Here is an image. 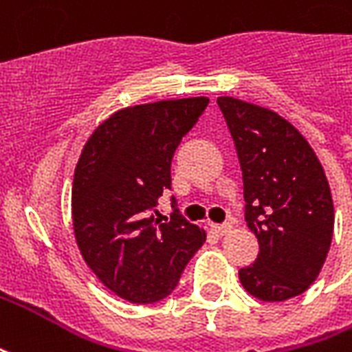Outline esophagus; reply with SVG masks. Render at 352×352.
I'll list each match as a JSON object with an SVG mask.
<instances>
[{
  "label": "esophagus",
  "mask_w": 352,
  "mask_h": 352,
  "mask_svg": "<svg viewBox=\"0 0 352 352\" xmlns=\"http://www.w3.org/2000/svg\"><path fill=\"white\" fill-rule=\"evenodd\" d=\"M212 231H214V233L218 236H222V235H226V233H229V231H231V226H229V223H220V226H212Z\"/></svg>",
  "instance_id": "obj_1"
}]
</instances>
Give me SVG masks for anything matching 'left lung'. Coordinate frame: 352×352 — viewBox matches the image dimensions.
I'll use <instances>...</instances> for the list:
<instances>
[{
  "mask_svg": "<svg viewBox=\"0 0 352 352\" xmlns=\"http://www.w3.org/2000/svg\"><path fill=\"white\" fill-rule=\"evenodd\" d=\"M218 106L235 142L244 218L257 236L256 263L239 270L259 300L302 295L321 272L334 233V203L319 158L282 116L233 96Z\"/></svg>",
  "mask_w": 352,
  "mask_h": 352,
  "instance_id": "left-lung-1",
  "label": "left lung"
}]
</instances>
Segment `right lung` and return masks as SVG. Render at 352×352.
Here are the masks:
<instances>
[{"label":"right lung","mask_w":352,"mask_h":352,"mask_svg":"<svg viewBox=\"0 0 352 352\" xmlns=\"http://www.w3.org/2000/svg\"><path fill=\"white\" fill-rule=\"evenodd\" d=\"M207 104V96H194L119 110L80 155L72 183L76 244L96 278L124 300L153 304L171 295L205 242V231L179 210L168 220L156 205L171 188L179 143Z\"/></svg>","instance_id":"add662e5"}]
</instances>
